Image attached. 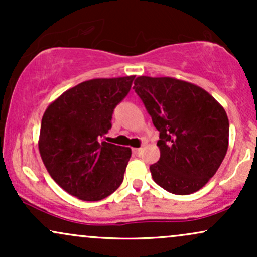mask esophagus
Listing matches in <instances>:
<instances>
[{"instance_id": "1", "label": "esophagus", "mask_w": 257, "mask_h": 257, "mask_svg": "<svg viewBox=\"0 0 257 257\" xmlns=\"http://www.w3.org/2000/svg\"><path fill=\"white\" fill-rule=\"evenodd\" d=\"M141 151H143V147H139V149H133V152H134L135 155H140Z\"/></svg>"}]
</instances>
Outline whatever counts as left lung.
<instances>
[{
    "label": "left lung",
    "mask_w": 257,
    "mask_h": 257,
    "mask_svg": "<svg viewBox=\"0 0 257 257\" xmlns=\"http://www.w3.org/2000/svg\"><path fill=\"white\" fill-rule=\"evenodd\" d=\"M134 89L159 132L161 157L150 166L152 179L170 193L197 192L228 149L225 108L203 88L173 77L140 76Z\"/></svg>",
    "instance_id": "8db88e82"
}]
</instances>
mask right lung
Listing matches in <instances>:
<instances>
[{"label":"right lung","instance_id":"add662e5","mask_svg":"<svg viewBox=\"0 0 257 257\" xmlns=\"http://www.w3.org/2000/svg\"><path fill=\"white\" fill-rule=\"evenodd\" d=\"M135 76L95 78L70 88L44 111L38 150L57 184L85 202L101 200L122 184L132 150L102 141L114 107Z\"/></svg>","mask_w":257,"mask_h":257}]
</instances>
